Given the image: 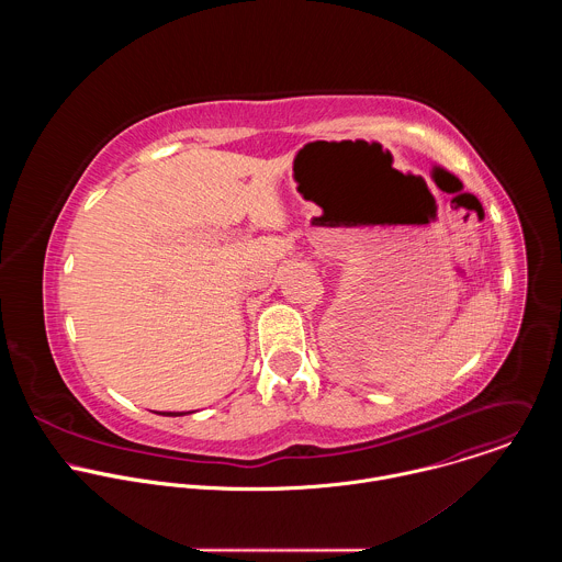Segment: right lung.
<instances>
[{
	"mask_svg": "<svg viewBox=\"0 0 562 562\" xmlns=\"http://www.w3.org/2000/svg\"><path fill=\"white\" fill-rule=\"evenodd\" d=\"M184 414H191V412H165L162 416H184Z\"/></svg>",
	"mask_w": 562,
	"mask_h": 562,
	"instance_id": "1",
	"label": "right lung"
}]
</instances>
